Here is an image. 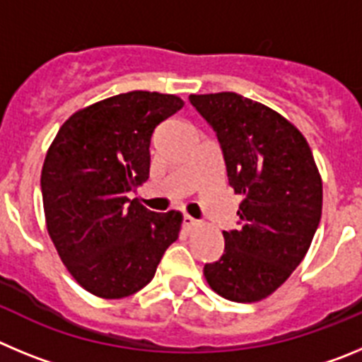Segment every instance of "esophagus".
Returning <instances> with one entry per match:
<instances>
[{
    "label": "esophagus",
    "mask_w": 362,
    "mask_h": 362,
    "mask_svg": "<svg viewBox=\"0 0 362 362\" xmlns=\"http://www.w3.org/2000/svg\"><path fill=\"white\" fill-rule=\"evenodd\" d=\"M199 225V223H197L196 219H194V217H190V216H185L183 217V226L187 230H192V228H196V226Z\"/></svg>",
    "instance_id": "obj_1"
}]
</instances>
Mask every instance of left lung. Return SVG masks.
I'll use <instances>...</instances> for the list:
<instances>
[{
    "label": "left lung",
    "instance_id": "1",
    "mask_svg": "<svg viewBox=\"0 0 362 362\" xmlns=\"http://www.w3.org/2000/svg\"><path fill=\"white\" fill-rule=\"evenodd\" d=\"M223 148L228 183L243 197L225 252L204 264L210 288L233 303L276 292L305 259L322 210V179L306 137L279 112L235 92L190 94Z\"/></svg>",
    "mask_w": 362,
    "mask_h": 362
}]
</instances>
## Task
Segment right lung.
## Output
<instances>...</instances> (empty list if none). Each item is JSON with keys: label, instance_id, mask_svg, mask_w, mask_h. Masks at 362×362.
I'll list each match as a JSON object with an SVG mask.
<instances>
[{"label": "right lung", "instance_id": "obj_1", "mask_svg": "<svg viewBox=\"0 0 362 362\" xmlns=\"http://www.w3.org/2000/svg\"><path fill=\"white\" fill-rule=\"evenodd\" d=\"M175 94L132 90L79 108L62 124L41 168L45 225L79 286L123 299L152 281L183 214L130 199L148 179L150 139L183 108Z\"/></svg>", "mask_w": 362, "mask_h": 362}]
</instances>
